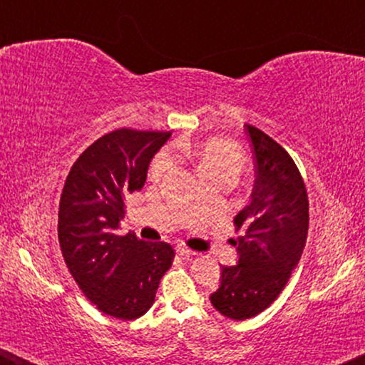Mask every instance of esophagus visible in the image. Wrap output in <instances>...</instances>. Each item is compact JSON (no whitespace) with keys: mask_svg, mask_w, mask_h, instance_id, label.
I'll return each mask as SVG.
<instances>
[{"mask_svg":"<svg viewBox=\"0 0 365 365\" xmlns=\"http://www.w3.org/2000/svg\"><path fill=\"white\" fill-rule=\"evenodd\" d=\"M176 252L179 254V256H196V254H197L196 251H192V249L182 246V244H178Z\"/></svg>","mask_w":365,"mask_h":365,"instance_id":"1","label":"esophagus"}]
</instances>
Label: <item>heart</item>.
Wrapping results in <instances>:
<instances>
[{"instance_id":"b5f03b06","label":"heart","mask_w":365,"mask_h":365,"mask_svg":"<svg viewBox=\"0 0 365 365\" xmlns=\"http://www.w3.org/2000/svg\"><path fill=\"white\" fill-rule=\"evenodd\" d=\"M176 156L189 158L197 164L199 171L211 181L216 179H236L246 166V158L232 143L226 139H207L201 143H176L173 146ZM173 168V158L168 151H161L153 159L149 166L151 179L164 178Z\"/></svg>"}]
</instances>
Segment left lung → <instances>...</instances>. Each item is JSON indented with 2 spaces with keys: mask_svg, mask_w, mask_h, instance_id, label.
Instances as JSON below:
<instances>
[{
  "mask_svg": "<svg viewBox=\"0 0 365 365\" xmlns=\"http://www.w3.org/2000/svg\"><path fill=\"white\" fill-rule=\"evenodd\" d=\"M256 161L251 204L234 217L237 266H222L211 294L222 316L246 321L271 306L291 277L306 246L309 199L304 179L281 144L246 124Z\"/></svg>",
  "mask_w": 365,
  "mask_h": 365,
  "instance_id": "obj_1",
  "label": "left lung"
}]
</instances>
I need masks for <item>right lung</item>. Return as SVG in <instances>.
<instances>
[{
  "mask_svg": "<svg viewBox=\"0 0 365 365\" xmlns=\"http://www.w3.org/2000/svg\"><path fill=\"white\" fill-rule=\"evenodd\" d=\"M169 136L129 128L104 134L73 164L59 199L58 239L69 272L99 311L121 321L151 309L174 259L171 244L119 234L128 194L141 191Z\"/></svg>",
  "mask_w": 365,
  "mask_h": 365,
  "instance_id": "obj_1",
  "label": "right lung"
}]
</instances>
